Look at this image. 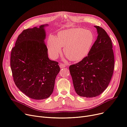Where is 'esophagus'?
Instances as JSON below:
<instances>
[{
  "instance_id": "esophagus-1",
  "label": "esophagus",
  "mask_w": 127,
  "mask_h": 127,
  "mask_svg": "<svg viewBox=\"0 0 127 127\" xmlns=\"http://www.w3.org/2000/svg\"><path fill=\"white\" fill-rule=\"evenodd\" d=\"M67 65L65 63H61L60 64V67L61 68H65L66 66Z\"/></svg>"
}]
</instances>
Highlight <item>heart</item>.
<instances>
[{"mask_svg":"<svg viewBox=\"0 0 127 127\" xmlns=\"http://www.w3.org/2000/svg\"><path fill=\"white\" fill-rule=\"evenodd\" d=\"M94 42L91 31L76 28L61 31L57 37L49 36L47 49L49 56L54 59L61 51V47H64V53L68 59L80 61L88 56Z\"/></svg>","mask_w":127,"mask_h":127,"instance_id":"1","label":"heart"}]
</instances>
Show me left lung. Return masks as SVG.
I'll return each mask as SVG.
<instances>
[{
    "label": "left lung",
    "mask_w": 127,
    "mask_h": 127,
    "mask_svg": "<svg viewBox=\"0 0 127 127\" xmlns=\"http://www.w3.org/2000/svg\"><path fill=\"white\" fill-rule=\"evenodd\" d=\"M97 37L88 56L69 66V69L77 94L95 97L105 90L114 69V55L111 39L103 29L95 26Z\"/></svg>",
    "instance_id": "8db88e82"
}]
</instances>
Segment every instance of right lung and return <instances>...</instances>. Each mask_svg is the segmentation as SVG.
<instances>
[{"instance_id":"right-lung-1","label":"right lung","mask_w":127,"mask_h":127,"mask_svg":"<svg viewBox=\"0 0 127 127\" xmlns=\"http://www.w3.org/2000/svg\"><path fill=\"white\" fill-rule=\"evenodd\" d=\"M47 25L24 30L11 53L10 66L15 85L26 95L35 100L45 99L51 95L60 70L59 63L48 56L44 42V28Z\"/></svg>"}]
</instances>
